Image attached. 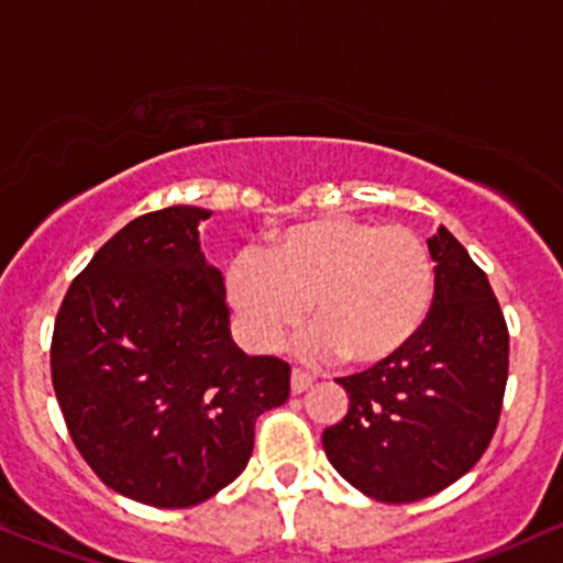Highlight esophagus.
Masks as SVG:
<instances>
[{
	"label": "esophagus",
	"instance_id": "34e87169",
	"mask_svg": "<svg viewBox=\"0 0 563 563\" xmlns=\"http://www.w3.org/2000/svg\"><path fill=\"white\" fill-rule=\"evenodd\" d=\"M311 383H314V375H309L307 369L290 372V390L294 393H303L307 388H311Z\"/></svg>",
	"mask_w": 563,
	"mask_h": 563
}]
</instances>
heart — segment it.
Segmentation results:
<instances>
[{
	"mask_svg": "<svg viewBox=\"0 0 563 563\" xmlns=\"http://www.w3.org/2000/svg\"><path fill=\"white\" fill-rule=\"evenodd\" d=\"M228 299L246 341L275 349L307 314L314 356L380 364L409 346L435 299V262L415 230L356 217H322L288 228L228 267Z\"/></svg>",
	"mask_w": 563,
	"mask_h": 563,
	"instance_id": "obj_1",
	"label": "heart"
}]
</instances>
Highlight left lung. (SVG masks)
I'll return each instance as SVG.
<instances>
[{
	"label": "left lung",
	"instance_id": "left-lung-1",
	"mask_svg": "<svg viewBox=\"0 0 563 563\" xmlns=\"http://www.w3.org/2000/svg\"><path fill=\"white\" fill-rule=\"evenodd\" d=\"M435 299L415 341L338 377L349 415L322 432L330 464L383 504L435 496L479 462L509 380V328L483 269L445 228L428 241Z\"/></svg>",
	"mask_w": 563,
	"mask_h": 563
}]
</instances>
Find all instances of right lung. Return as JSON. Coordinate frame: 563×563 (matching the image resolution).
I'll list each match as a JSON object with an SVG mask.
<instances>
[{
    "mask_svg": "<svg viewBox=\"0 0 563 563\" xmlns=\"http://www.w3.org/2000/svg\"><path fill=\"white\" fill-rule=\"evenodd\" d=\"M201 207L135 217L93 254L54 320L52 385L67 432L120 496L205 504L246 470L262 411L290 367L230 338L220 269L199 249Z\"/></svg>",
    "mask_w": 563,
    "mask_h": 563,
    "instance_id": "add662e5",
    "label": "right lung"
}]
</instances>
